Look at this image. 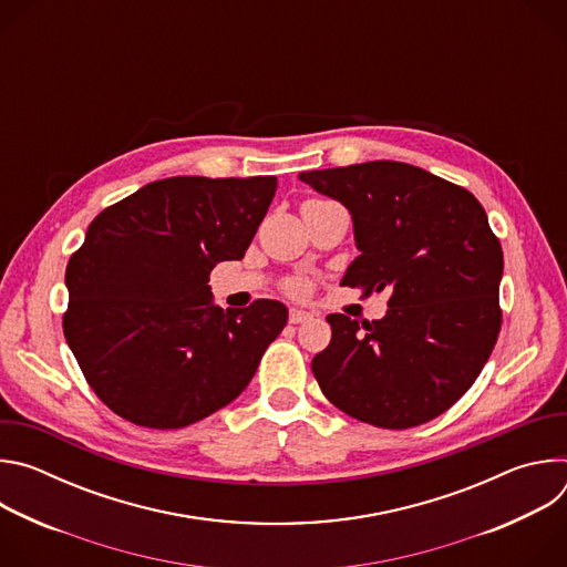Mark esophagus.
Listing matches in <instances>:
<instances>
[{"instance_id":"34e87169","label":"esophagus","mask_w":567,"mask_h":567,"mask_svg":"<svg viewBox=\"0 0 567 567\" xmlns=\"http://www.w3.org/2000/svg\"><path fill=\"white\" fill-rule=\"evenodd\" d=\"M311 318V313L309 311H305V309H289V322H293V326H298V322H307Z\"/></svg>"}]
</instances>
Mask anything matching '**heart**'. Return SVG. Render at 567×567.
<instances>
[{"mask_svg":"<svg viewBox=\"0 0 567 567\" xmlns=\"http://www.w3.org/2000/svg\"><path fill=\"white\" fill-rule=\"evenodd\" d=\"M309 282L307 280H302V278H293V280H289L287 282V291L289 293H293V296H307L309 293Z\"/></svg>","mask_w":567,"mask_h":567,"instance_id":"heart-1","label":"heart"}]
</instances>
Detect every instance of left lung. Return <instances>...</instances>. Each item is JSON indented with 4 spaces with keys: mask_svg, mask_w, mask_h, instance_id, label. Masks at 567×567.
Listing matches in <instances>:
<instances>
[{
    "mask_svg": "<svg viewBox=\"0 0 567 567\" xmlns=\"http://www.w3.org/2000/svg\"><path fill=\"white\" fill-rule=\"evenodd\" d=\"M339 199L361 256L341 285L390 291L381 320L330 313L311 372L334 406L390 431L426 424L473 385L501 334L503 247L462 186L399 161L300 173Z\"/></svg>",
    "mask_w": 567,
    "mask_h": 567,
    "instance_id": "1",
    "label": "left lung"
}]
</instances>
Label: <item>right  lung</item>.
Here are the masks:
<instances>
[{
    "label": "right lung",
    "mask_w": 567,
    "mask_h": 567,
    "mask_svg": "<svg viewBox=\"0 0 567 567\" xmlns=\"http://www.w3.org/2000/svg\"><path fill=\"white\" fill-rule=\"evenodd\" d=\"M276 177H171L107 206L66 265L64 339L110 411L143 429H184L254 379L287 307L221 309L217 262L241 260Z\"/></svg>",
    "instance_id": "add662e5"
}]
</instances>
